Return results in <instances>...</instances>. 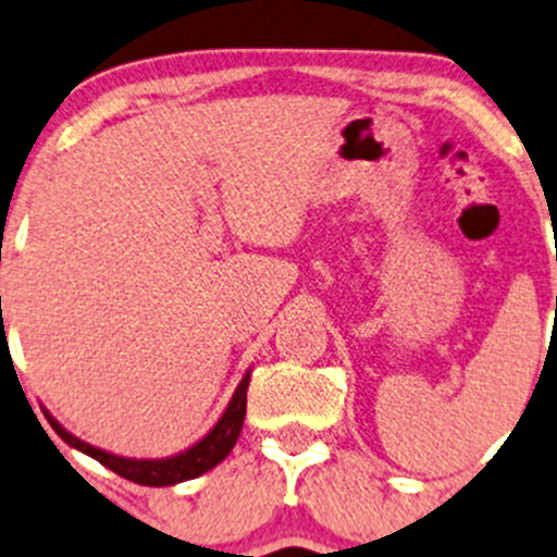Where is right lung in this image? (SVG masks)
<instances>
[{"mask_svg": "<svg viewBox=\"0 0 557 557\" xmlns=\"http://www.w3.org/2000/svg\"><path fill=\"white\" fill-rule=\"evenodd\" d=\"M247 385H250V369L245 372V377L239 380L237 391H234L232 401L228 407L223 409V414L218 418V423L201 436L196 445H190L188 450L166 455V458H123V455L107 453L102 447H94L88 442L77 440L75 434L64 429L48 409H42L45 418H48L50 429L61 436L70 447L75 450L91 455L94 460L107 466L115 474L126 476V480L137 482V485H148V487H166V485H177V482L194 480V476H201L205 471L215 469L228 453L234 450L239 440V431H243L245 423V412H247Z\"/></svg>", "mask_w": 557, "mask_h": 557, "instance_id": "add662e5", "label": "right lung"}]
</instances>
